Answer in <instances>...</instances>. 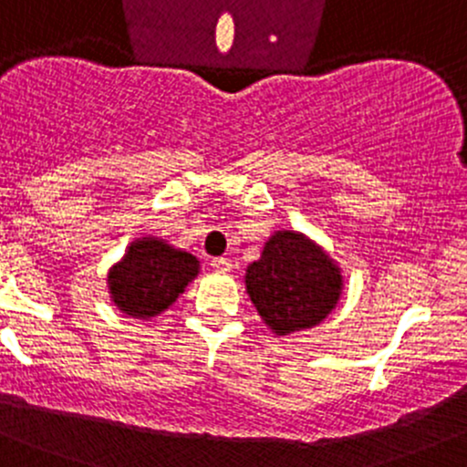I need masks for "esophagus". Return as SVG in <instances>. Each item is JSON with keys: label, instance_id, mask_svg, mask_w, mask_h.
Segmentation results:
<instances>
[{"label": "esophagus", "instance_id": "1", "mask_svg": "<svg viewBox=\"0 0 467 467\" xmlns=\"http://www.w3.org/2000/svg\"><path fill=\"white\" fill-rule=\"evenodd\" d=\"M211 265H213L215 272L227 274L229 269H232V261H229V258H224V256H220V258H213V261H211Z\"/></svg>", "mask_w": 467, "mask_h": 467}]
</instances>
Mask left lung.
<instances>
[{
  "mask_svg": "<svg viewBox=\"0 0 467 467\" xmlns=\"http://www.w3.org/2000/svg\"><path fill=\"white\" fill-rule=\"evenodd\" d=\"M244 278L263 321L278 335L319 324L337 304L341 292L335 263L295 232L274 234L263 256L247 267Z\"/></svg>",
  "mask_w": 467,
  "mask_h": 467,
  "instance_id": "8db88e82",
  "label": "left lung"
}]
</instances>
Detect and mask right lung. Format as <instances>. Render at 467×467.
Returning <instances> with one entry per match:
<instances>
[{"label": "right lung", "instance_id": "1", "mask_svg": "<svg viewBox=\"0 0 467 467\" xmlns=\"http://www.w3.org/2000/svg\"><path fill=\"white\" fill-rule=\"evenodd\" d=\"M195 274L198 258L161 240L143 238L130 244L123 261L109 272V295L130 317H155L184 292Z\"/></svg>", "mask_w": 467, "mask_h": 467}]
</instances>
